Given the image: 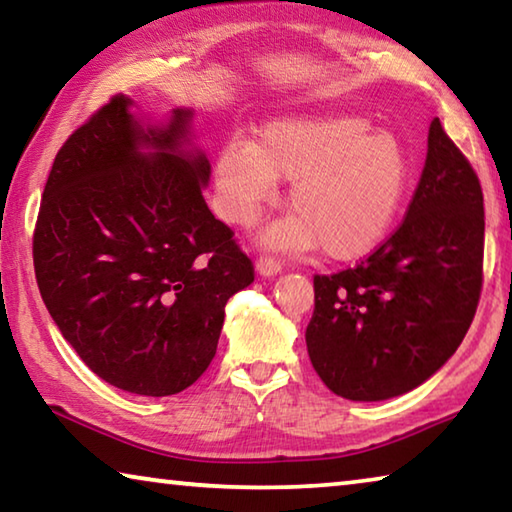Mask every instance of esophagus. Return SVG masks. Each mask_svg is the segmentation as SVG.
<instances>
[{"label": "esophagus", "instance_id": "34e87169", "mask_svg": "<svg viewBox=\"0 0 512 512\" xmlns=\"http://www.w3.org/2000/svg\"><path fill=\"white\" fill-rule=\"evenodd\" d=\"M257 273L259 275H262V277H275L277 273H280L282 271V264L280 262H277V259H273V257H259L257 259Z\"/></svg>", "mask_w": 512, "mask_h": 512}]
</instances>
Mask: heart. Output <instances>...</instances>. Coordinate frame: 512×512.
I'll list each match as a JSON object with an SVG mask.
<instances>
[{"mask_svg":"<svg viewBox=\"0 0 512 512\" xmlns=\"http://www.w3.org/2000/svg\"><path fill=\"white\" fill-rule=\"evenodd\" d=\"M411 158L393 133L354 112L268 121L259 140L232 137L214 160L219 212L250 228L291 180L296 214L273 223L264 244L287 253L323 248L341 262L370 255L391 235L411 189Z\"/></svg>","mask_w":512,"mask_h":512,"instance_id":"1","label":"heart"}]
</instances>
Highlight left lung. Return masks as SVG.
Wrapping results in <instances>:
<instances>
[{
	"label": "left lung",
	"instance_id": "8db88e82",
	"mask_svg": "<svg viewBox=\"0 0 512 512\" xmlns=\"http://www.w3.org/2000/svg\"><path fill=\"white\" fill-rule=\"evenodd\" d=\"M483 232L479 178L436 117L400 228L354 268L314 277L305 339L329 391L391 400L445 366L479 305Z\"/></svg>",
	"mask_w": 512,
	"mask_h": 512
}]
</instances>
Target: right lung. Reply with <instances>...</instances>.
<instances>
[{
    "instance_id": "right-lung-1",
    "label": "right lung",
    "mask_w": 512,
    "mask_h": 512,
    "mask_svg": "<svg viewBox=\"0 0 512 512\" xmlns=\"http://www.w3.org/2000/svg\"><path fill=\"white\" fill-rule=\"evenodd\" d=\"M117 94L69 135L49 171L33 235L40 296L94 375L164 397L216 354L225 302L255 280L203 198L210 160L192 108L164 121Z\"/></svg>"
}]
</instances>
